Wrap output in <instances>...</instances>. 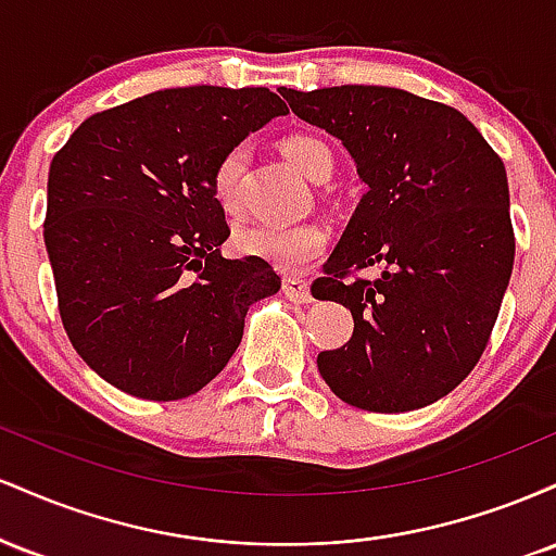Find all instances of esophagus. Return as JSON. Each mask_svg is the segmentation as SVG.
<instances>
[{
    "label": "esophagus",
    "instance_id": "34e87169",
    "mask_svg": "<svg viewBox=\"0 0 556 556\" xmlns=\"http://www.w3.org/2000/svg\"><path fill=\"white\" fill-rule=\"evenodd\" d=\"M282 290H285V298L290 300V303H314V295H311V285L305 282V279H298V277L285 279Z\"/></svg>",
    "mask_w": 556,
    "mask_h": 556
}]
</instances>
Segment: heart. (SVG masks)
<instances>
[{
	"instance_id": "1",
	"label": "heart",
	"mask_w": 556,
	"mask_h": 556,
	"mask_svg": "<svg viewBox=\"0 0 556 556\" xmlns=\"http://www.w3.org/2000/svg\"><path fill=\"white\" fill-rule=\"evenodd\" d=\"M282 151L287 162L308 180L324 182L331 177L334 154H331L327 140L295 132V136H287L282 140ZM242 167H245V146H235L219 159L214 169V195L227 212L238 208V180ZM327 242V227L318 225V222H300V225L287 227L253 225L238 235L240 251H245L248 256L269 261L271 266L282 271H303L311 261L321 256Z\"/></svg>"
}]
</instances>
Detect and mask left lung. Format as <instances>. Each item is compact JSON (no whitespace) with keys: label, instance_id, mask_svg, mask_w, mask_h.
Returning a JSON list of instances; mask_svg holds the SVG:
<instances>
[{"label":"left lung","instance_id":"8db88e82","mask_svg":"<svg viewBox=\"0 0 556 556\" xmlns=\"http://www.w3.org/2000/svg\"><path fill=\"white\" fill-rule=\"evenodd\" d=\"M342 140L366 193L311 292L350 308L355 329L318 355L337 397L407 413L450 394L486 348L515 261L502 159L465 114L387 86L279 91ZM379 263V280L344 283Z\"/></svg>","mask_w":556,"mask_h":556}]
</instances>
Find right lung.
<instances>
[{
	"instance_id": "obj_1",
	"label": "right lung",
	"mask_w": 556,
	"mask_h": 556,
	"mask_svg": "<svg viewBox=\"0 0 556 556\" xmlns=\"http://www.w3.org/2000/svg\"><path fill=\"white\" fill-rule=\"evenodd\" d=\"M287 114L269 88L190 86L88 117L49 167L43 242L78 355L132 397L195 394L238 350L248 308L282 287L225 258L214 169Z\"/></svg>"
}]
</instances>
